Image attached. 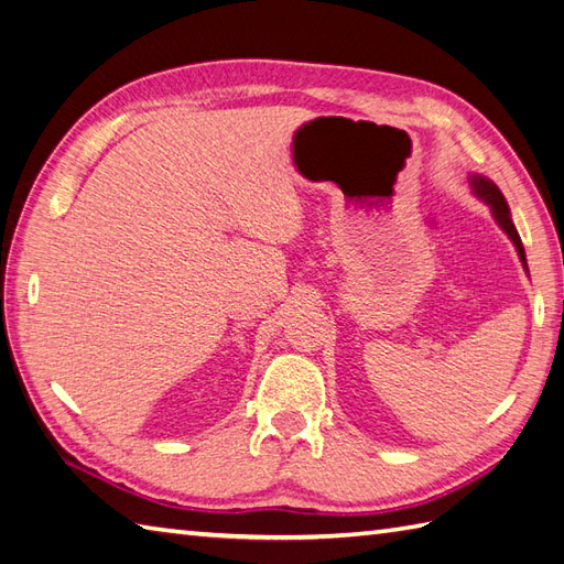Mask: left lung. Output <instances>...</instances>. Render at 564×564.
<instances>
[{
    "label": "left lung",
    "mask_w": 564,
    "mask_h": 564,
    "mask_svg": "<svg viewBox=\"0 0 564 564\" xmlns=\"http://www.w3.org/2000/svg\"><path fill=\"white\" fill-rule=\"evenodd\" d=\"M469 182H471L474 194L488 205L492 217H496V223L500 225V229L505 231L507 237H510V241L514 243V249H517V256H519V260H521V265L527 268L524 246H521L519 231H517V227H514V223H512V215H510V205H507L505 196L500 194V188H498L496 184H492L488 176H480V174H471ZM527 272H529V270H527Z\"/></svg>",
    "instance_id": "8db88e82"
}]
</instances>
